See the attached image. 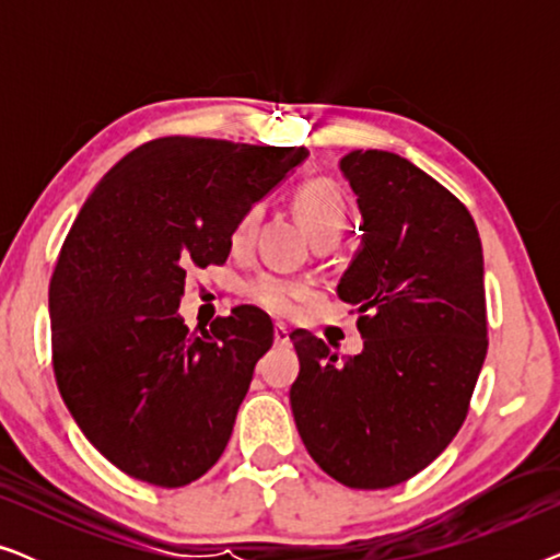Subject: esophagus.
Masks as SVG:
<instances>
[{"label": "esophagus", "mask_w": 560, "mask_h": 560, "mask_svg": "<svg viewBox=\"0 0 560 560\" xmlns=\"http://www.w3.org/2000/svg\"><path fill=\"white\" fill-rule=\"evenodd\" d=\"M275 343H278V347H288V343H290V334L282 324L275 326Z\"/></svg>", "instance_id": "esophagus-1"}]
</instances>
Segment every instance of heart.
Listing matches in <instances>:
<instances>
[{"label":"heart","mask_w":560,"mask_h":560,"mask_svg":"<svg viewBox=\"0 0 560 560\" xmlns=\"http://www.w3.org/2000/svg\"><path fill=\"white\" fill-rule=\"evenodd\" d=\"M293 206H295L298 219L303 221V226L308 229L313 240L336 242L349 224V198L343 194L339 183L328 178L305 180L303 186H298L293 196ZM257 217H259V203L249 206V209L244 211V217L234 229V242H242L244 236L249 234V229L255 226ZM242 293L249 303H255L257 308L275 313V316H288L298 303L308 298L311 288L308 282L285 278V275L257 272L255 278L244 282Z\"/></svg>","instance_id":"b5f03b06"}]
</instances>
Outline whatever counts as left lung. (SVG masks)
Listing matches in <instances>:
<instances>
[{
  "mask_svg": "<svg viewBox=\"0 0 560 560\" xmlns=\"http://www.w3.org/2000/svg\"><path fill=\"white\" fill-rule=\"evenodd\" d=\"M341 171L364 234L339 298L359 313L364 349L339 359L295 328L290 408L328 477L387 489L423 471L464 425L489 343L485 257L466 206L410 160L354 150Z\"/></svg>",
  "mask_w": 560,
  "mask_h": 560,
  "instance_id": "left-lung-1",
  "label": "left lung"
}]
</instances>
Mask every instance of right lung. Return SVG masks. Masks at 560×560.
<instances>
[{"mask_svg": "<svg viewBox=\"0 0 560 560\" xmlns=\"http://www.w3.org/2000/svg\"><path fill=\"white\" fill-rule=\"evenodd\" d=\"M305 148L160 137L104 175L50 278L52 372L106 462L152 487H186L224 454L272 320L240 305L188 331L186 272L224 265L244 211Z\"/></svg>", "mask_w": 560, "mask_h": 560, "instance_id": "add662e5", "label": "right lung"}]
</instances>
